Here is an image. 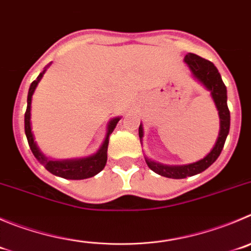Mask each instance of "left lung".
Returning a JSON list of instances; mask_svg holds the SVG:
<instances>
[{
    "instance_id": "obj_1",
    "label": "left lung",
    "mask_w": 251,
    "mask_h": 251,
    "mask_svg": "<svg viewBox=\"0 0 251 251\" xmlns=\"http://www.w3.org/2000/svg\"><path fill=\"white\" fill-rule=\"evenodd\" d=\"M184 63L188 67L191 75L197 83L204 86L210 93V98L213 99V102L215 105L218 115H219V133H218V139L215 141V145L210 150L209 153L203 157L202 160L197 161V162L188 163V165H163V163L156 162L151 160L147 156H145L147 166L157 175L167 177V178L173 179H181L191 176L198 175L207 170L210 165L217 161L219 157L222 150H223L224 144H226V136L229 133L230 128V112H229L228 104H226V88L224 85L222 76L215 68V65L212 62L193 53H188L184 57ZM139 136L140 141L144 137V126L140 124L139 127Z\"/></svg>"
}]
</instances>
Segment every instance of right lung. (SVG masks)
<instances>
[{"label": "right lung", "mask_w": 251, "mask_h": 251, "mask_svg": "<svg viewBox=\"0 0 251 251\" xmlns=\"http://www.w3.org/2000/svg\"><path fill=\"white\" fill-rule=\"evenodd\" d=\"M51 63H49L46 68H44L43 72L37 76L36 80L30 84L29 90H28V98H27V110H25V136H27L28 144H29L30 151L33 152L34 157L39 161V163L46 167L47 171L51 173V175L58 176V177H62V178L67 179H85L90 178L93 176L98 175L100 171L104 170L105 165H106L107 161V146H109V137L112 133L114 128L118 125L119 120H120V116L118 118H114L107 123L106 127V135H105V139L102 141L101 146L99 147L95 153L90 154V156H86V157H80V158H67V160H54V158L47 157L46 154L42 152V150L39 149V146L37 145V142L34 141V135L33 131H32V124H30V110H32V97H33L34 90H36L37 85L41 81V79L43 78L44 73L47 72V68L50 65Z\"/></svg>", "instance_id": "add662e5"}]
</instances>
